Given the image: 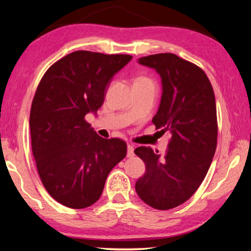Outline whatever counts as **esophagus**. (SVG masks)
<instances>
[{
	"mask_svg": "<svg viewBox=\"0 0 251 251\" xmlns=\"http://www.w3.org/2000/svg\"><path fill=\"white\" fill-rule=\"evenodd\" d=\"M134 156V145L133 144H128L127 145V157H133Z\"/></svg>",
	"mask_w": 251,
	"mask_h": 251,
	"instance_id": "1",
	"label": "esophagus"
}]
</instances>
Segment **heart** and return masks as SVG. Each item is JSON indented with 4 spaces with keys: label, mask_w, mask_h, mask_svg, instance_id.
<instances>
[{
    "label": "heart",
    "mask_w": 251,
    "mask_h": 251,
    "mask_svg": "<svg viewBox=\"0 0 251 251\" xmlns=\"http://www.w3.org/2000/svg\"><path fill=\"white\" fill-rule=\"evenodd\" d=\"M137 80H147V78H145V77H141V78H138Z\"/></svg>",
    "instance_id": "obj_1"
}]
</instances>
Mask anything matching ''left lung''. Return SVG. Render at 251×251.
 <instances>
[{"instance_id": "1", "label": "left lung", "mask_w": 251, "mask_h": 251, "mask_svg": "<svg viewBox=\"0 0 251 251\" xmlns=\"http://www.w3.org/2000/svg\"><path fill=\"white\" fill-rule=\"evenodd\" d=\"M138 62L160 75L163 95L152 124L172 137L164 157L151 147L136 148L146 173L135 189L148 206L167 210L188 201L210 167L218 136L215 94L205 72L176 54H154Z\"/></svg>"}]
</instances>
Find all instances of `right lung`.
I'll list each match as a JSON object with an SVG mask.
<instances>
[{
	"label": "right lung",
	"instance_id": "right-lung-1",
	"mask_svg": "<svg viewBox=\"0 0 251 251\" xmlns=\"http://www.w3.org/2000/svg\"><path fill=\"white\" fill-rule=\"evenodd\" d=\"M131 59L126 54L75 50L45 72L29 114L32 151L41 181L55 201L73 209L95 203L126 143L105 139L85 120L96 113L110 79Z\"/></svg>",
	"mask_w": 251,
	"mask_h": 251
}]
</instances>
